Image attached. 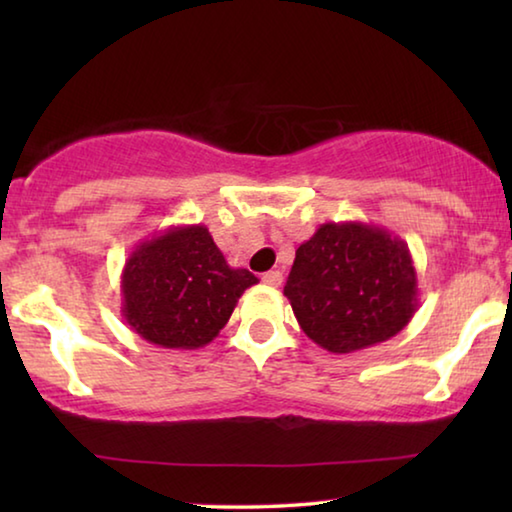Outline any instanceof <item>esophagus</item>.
<instances>
[{
	"label": "esophagus",
	"mask_w": 512,
	"mask_h": 512,
	"mask_svg": "<svg viewBox=\"0 0 512 512\" xmlns=\"http://www.w3.org/2000/svg\"><path fill=\"white\" fill-rule=\"evenodd\" d=\"M262 282L266 287H280L282 284V273L280 271H268L262 275Z\"/></svg>",
	"instance_id": "1"
}]
</instances>
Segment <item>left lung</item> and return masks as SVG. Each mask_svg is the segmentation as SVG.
<instances>
[{
	"mask_svg": "<svg viewBox=\"0 0 512 512\" xmlns=\"http://www.w3.org/2000/svg\"><path fill=\"white\" fill-rule=\"evenodd\" d=\"M284 296L311 341L348 354L409 325L418 309V273L406 241L386 228L323 223L298 246Z\"/></svg>",
	"mask_w": 512,
	"mask_h": 512,
	"instance_id": "obj_1",
	"label": "left lung"
}]
</instances>
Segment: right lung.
Returning a JSON list of instances; mask_svg holds the SVG:
<instances>
[{
  "label": "right lung",
  "instance_id": "add662e5",
  "mask_svg": "<svg viewBox=\"0 0 512 512\" xmlns=\"http://www.w3.org/2000/svg\"><path fill=\"white\" fill-rule=\"evenodd\" d=\"M257 282L225 262L205 225H171L128 255L121 314L144 341L196 350L219 336L241 293Z\"/></svg>",
  "mask_w": 512,
  "mask_h": 512
}]
</instances>
